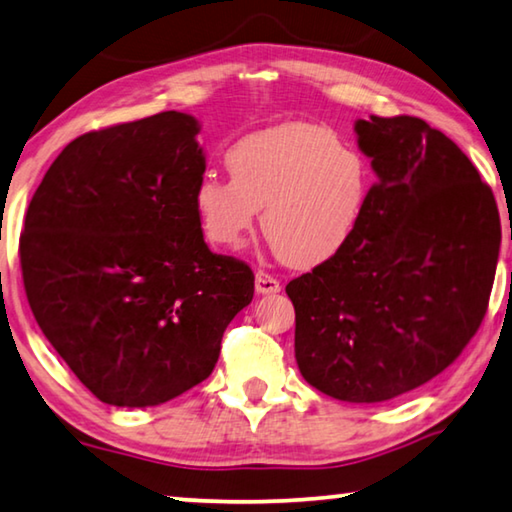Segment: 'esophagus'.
<instances>
[{
    "label": "esophagus",
    "instance_id": "esophagus-1",
    "mask_svg": "<svg viewBox=\"0 0 512 512\" xmlns=\"http://www.w3.org/2000/svg\"><path fill=\"white\" fill-rule=\"evenodd\" d=\"M281 290V283L263 270L256 272V292L258 295H276Z\"/></svg>",
    "mask_w": 512,
    "mask_h": 512
}]
</instances>
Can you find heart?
I'll return each mask as SVG.
<instances>
[{"label": "heart", "instance_id": "heart-1", "mask_svg": "<svg viewBox=\"0 0 512 512\" xmlns=\"http://www.w3.org/2000/svg\"><path fill=\"white\" fill-rule=\"evenodd\" d=\"M231 179L204 174L192 192L199 229L211 245L236 249L254 226L290 265L329 261L354 236L370 197V165L331 129L286 122L226 149Z\"/></svg>", "mask_w": 512, "mask_h": 512}]
</instances>
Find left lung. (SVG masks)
Segmentation results:
<instances>
[{
    "instance_id": "8db88e82",
    "label": "left lung",
    "mask_w": 512,
    "mask_h": 512,
    "mask_svg": "<svg viewBox=\"0 0 512 512\" xmlns=\"http://www.w3.org/2000/svg\"><path fill=\"white\" fill-rule=\"evenodd\" d=\"M376 183L354 236L292 279L295 358L324 395L376 404L420 388L479 331L497 272V201L420 117L354 124Z\"/></svg>"
}]
</instances>
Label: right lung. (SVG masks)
<instances>
[{
    "instance_id": "1",
    "label": "right lung",
    "mask_w": 512,
    "mask_h": 512,
    "mask_svg": "<svg viewBox=\"0 0 512 512\" xmlns=\"http://www.w3.org/2000/svg\"><path fill=\"white\" fill-rule=\"evenodd\" d=\"M197 133L179 111L83 133L24 217L33 317L104 404L158 406L208 379L224 329L254 297L251 267L213 254L199 229Z\"/></svg>"
}]
</instances>
